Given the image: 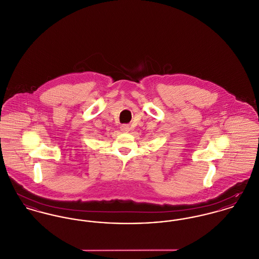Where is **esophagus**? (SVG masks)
Wrapping results in <instances>:
<instances>
[{"mask_svg": "<svg viewBox=\"0 0 259 259\" xmlns=\"http://www.w3.org/2000/svg\"><path fill=\"white\" fill-rule=\"evenodd\" d=\"M120 131L123 132V133H126L130 131V126L127 124H121L120 125Z\"/></svg>", "mask_w": 259, "mask_h": 259, "instance_id": "esophagus-1", "label": "esophagus"}]
</instances>
